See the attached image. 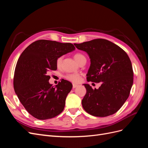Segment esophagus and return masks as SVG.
I'll return each mask as SVG.
<instances>
[{
	"instance_id": "34e87169",
	"label": "esophagus",
	"mask_w": 148,
	"mask_h": 148,
	"mask_svg": "<svg viewBox=\"0 0 148 148\" xmlns=\"http://www.w3.org/2000/svg\"><path fill=\"white\" fill-rule=\"evenodd\" d=\"M78 86V84H73V88H75Z\"/></svg>"
}]
</instances>
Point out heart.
<instances>
[{
  "label": "heart",
  "instance_id": "heart-1",
  "mask_svg": "<svg viewBox=\"0 0 148 148\" xmlns=\"http://www.w3.org/2000/svg\"><path fill=\"white\" fill-rule=\"evenodd\" d=\"M84 57L83 55L81 54V53H76V54L74 56V58L75 59L77 60L78 62H79V61L80 60V59ZM62 57H59L58 58L56 61V64L57 66H59L61 64L62 62ZM65 78L68 80V81L73 83H79L80 81H81V76L80 75L78 74V73H70V74H67L65 76Z\"/></svg>",
  "mask_w": 148,
  "mask_h": 148
}]
</instances>
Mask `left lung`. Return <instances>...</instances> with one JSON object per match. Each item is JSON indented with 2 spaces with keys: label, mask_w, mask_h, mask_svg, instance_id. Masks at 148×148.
Wrapping results in <instances>:
<instances>
[{
  "label": "left lung",
  "mask_w": 148,
  "mask_h": 148,
  "mask_svg": "<svg viewBox=\"0 0 148 148\" xmlns=\"http://www.w3.org/2000/svg\"><path fill=\"white\" fill-rule=\"evenodd\" d=\"M74 45L90 58L87 81L102 83L95 89L88 84H83L86 89L82 102L83 109L96 117H107L117 112L128 99L133 83L132 65L127 53L104 39Z\"/></svg>",
  "instance_id": "left-lung-1"
}]
</instances>
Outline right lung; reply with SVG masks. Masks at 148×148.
<instances>
[{
  "label": "right lung",
  "mask_w": 148,
  "mask_h": 148,
  "mask_svg": "<svg viewBox=\"0 0 148 148\" xmlns=\"http://www.w3.org/2000/svg\"><path fill=\"white\" fill-rule=\"evenodd\" d=\"M75 49L71 43L41 39L21 53L15 67L13 87L22 105L36 119H52L64 110L72 84L62 79L53 86L47 73L57 70L58 58Z\"/></svg>",
  "instance_id": "1"
}]
</instances>
